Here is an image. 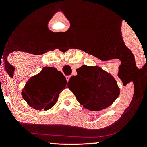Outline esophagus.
I'll list each match as a JSON object with an SVG mask.
<instances>
[{
	"instance_id": "1",
	"label": "esophagus",
	"mask_w": 147,
	"mask_h": 147,
	"mask_svg": "<svg viewBox=\"0 0 147 147\" xmlns=\"http://www.w3.org/2000/svg\"><path fill=\"white\" fill-rule=\"evenodd\" d=\"M65 78H66L67 82H68L69 79H70V76H66V77H65Z\"/></svg>"
}]
</instances>
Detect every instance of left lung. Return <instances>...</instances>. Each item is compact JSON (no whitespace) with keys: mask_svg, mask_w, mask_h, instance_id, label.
Returning a JSON list of instances; mask_svg holds the SVG:
<instances>
[{"mask_svg":"<svg viewBox=\"0 0 147 147\" xmlns=\"http://www.w3.org/2000/svg\"><path fill=\"white\" fill-rule=\"evenodd\" d=\"M77 75L72 76L68 86L77 101L85 109L98 111L106 109L119 95L117 82L111 74L99 66L82 65L77 69ZM77 84L78 91L72 86Z\"/></svg>","mask_w":147,"mask_h":147,"instance_id":"8db88e82","label":"left lung"}]
</instances>
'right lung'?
Masks as SVG:
<instances>
[{"instance_id":"right-lung-1","label":"right lung","mask_w":147,"mask_h":147,"mask_svg":"<svg viewBox=\"0 0 147 147\" xmlns=\"http://www.w3.org/2000/svg\"><path fill=\"white\" fill-rule=\"evenodd\" d=\"M66 84V79L61 72L53 67H45L27 82L22 97L34 109L47 111L56 104Z\"/></svg>"}]
</instances>
